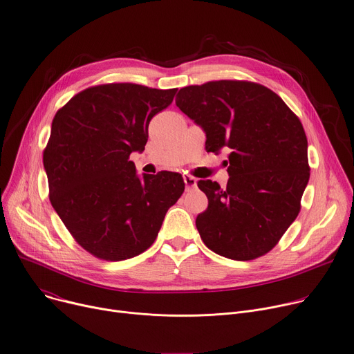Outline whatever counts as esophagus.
<instances>
[{"instance_id":"esophagus-1","label":"esophagus","mask_w":354,"mask_h":354,"mask_svg":"<svg viewBox=\"0 0 354 354\" xmlns=\"http://www.w3.org/2000/svg\"><path fill=\"white\" fill-rule=\"evenodd\" d=\"M183 180H185V185H186V190H189V189H192V187H195L196 183H198L196 178L189 176V175H185V176H183Z\"/></svg>"}]
</instances>
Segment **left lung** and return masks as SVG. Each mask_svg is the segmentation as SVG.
I'll return each mask as SVG.
<instances>
[{
    "label": "left lung",
    "instance_id": "obj_1",
    "mask_svg": "<svg viewBox=\"0 0 354 354\" xmlns=\"http://www.w3.org/2000/svg\"><path fill=\"white\" fill-rule=\"evenodd\" d=\"M175 103L203 128L207 152L230 151L226 186L198 182L209 201L196 217L203 243L230 260L259 259L301 210L310 168L299 118L272 90L245 80L186 86Z\"/></svg>",
    "mask_w": 354,
    "mask_h": 354
}]
</instances>
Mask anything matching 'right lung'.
<instances>
[{
    "label": "right lung",
    "mask_w": 354,
    "mask_h": 354,
    "mask_svg": "<svg viewBox=\"0 0 354 354\" xmlns=\"http://www.w3.org/2000/svg\"><path fill=\"white\" fill-rule=\"evenodd\" d=\"M176 90L93 86L55 114L44 151L49 199L77 244L100 260L122 261L149 248L183 194L179 174L140 179L130 160L131 152L144 151L149 121Z\"/></svg>",
    "instance_id": "right-lung-1"
}]
</instances>
